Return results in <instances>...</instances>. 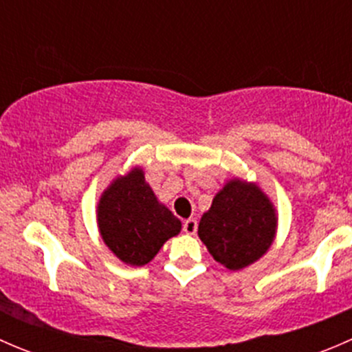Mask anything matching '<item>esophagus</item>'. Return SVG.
<instances>
[{
	"label": "esophagus",
	"mask_w": 352,
	"mask_h": 352,
	"mask_svg": "<svg viewBox=\"0 0 352 352\" xmlns=\"http://www.w3.org/2000/svg\"><path fill=\"white\" fill-rule=\"evenodd\" d=\"M184 232L187 233V235H194V233L197 232V221L194 218H189L184 221Z\"/></svg>",
	"instance_id": "1"
}]
</instances>
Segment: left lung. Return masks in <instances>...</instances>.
I'll list each match as a JSON object with an SVG mask.
<instances>
[{
  "label": "left lung",
  "instance_id": "8db88e82",
  "mask_svg": "<svg viewBox=\"0 0 352 352\" xmlns=\"http://www.w3.org/2000/svg\"><path fill=\"white\" fill-rule=\"evenodd\" d=\"M276 228V209L261 187L233 179L212 199L197 233L216 262L230 271H239L269 250Z\"/></svg>",
  "mask_w": 352,
  "mask_h": 352
}]
</instances>
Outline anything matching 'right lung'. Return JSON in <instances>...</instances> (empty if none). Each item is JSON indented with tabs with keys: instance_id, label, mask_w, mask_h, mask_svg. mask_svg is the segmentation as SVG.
<instances>
[{
	"instance_id": "obj_1",
	"label": "right lung",
	"mask_w": 352,
	"mask_h": 352,
	"mask_svg": "<svg viewBox=\"0 0 352 352\" xmlns=\"http://www.w3.org/2000/svg\"><path fill=\"white\" fill-rule=\"evenodd\" d=\"M97 221L102 240L113 255L134 267L148 264L182 228L180 219L158 202L140 166L113 179L104 190Z\"/></svg>"
}]
</instances>
